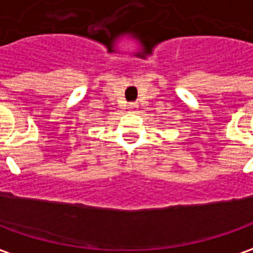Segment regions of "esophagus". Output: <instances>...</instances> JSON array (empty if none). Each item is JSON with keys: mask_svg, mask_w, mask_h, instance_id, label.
Returning <instances> with one entry per match:
<instances>
[{"mask_svg": "<svg viewBox=\"0 0 253 253\" xmlns=\"http://www.w3.org/2000/svg\"><path fill=\"white\" fill-rule=\"evenodd\" d=\"M137 108V103H130L128 105V109H135Z\"/></svg>", "mask_w": 253, "mask_h": 253, "instance_id": "esophagus-1", "label": "esophagus"}]
</instances>
